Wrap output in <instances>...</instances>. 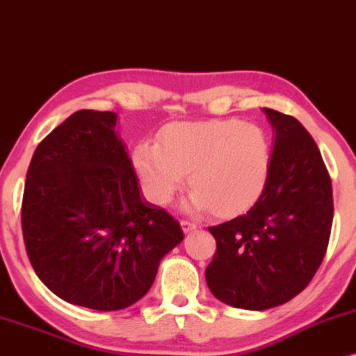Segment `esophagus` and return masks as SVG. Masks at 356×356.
<instances>
[{
	"label": "esophagus",
	"mask_w": 356,
	"mask_h": 356,
	"mask_svg": "<svg viewBox=\"0 0 356 356\" xmlns=\"http://www.w3.org/2000/svg\"><path fill=\"white\" fill-rule=\"evenodd\" d=\"M179 225H181V229H183V232H185V234H190V232H193V230H197V223H193V222H188V220H181L179 222Z\"/></svg>",
	"instance_id": "1"
}]
</instances>
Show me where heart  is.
Instances as JSON below:
<instances>
[{"label":"heart","instance_id":"b5f03b06","mask_svg":"<svg viewBox=\"0 0 356 356\" xmlns=\"http://www.w3.org/2000/svg\"><path fill=\"white\" fill-rule=\"evenodd\" d=\"M133 161L158 205L173 202L188 173L190 210L232 215L249 209L264 191L270 147L261 127L235 119L175 122L163 129L158 145L136 146Z\"/></svg>","mask_w":356,"mask_h":356}]
</instances>
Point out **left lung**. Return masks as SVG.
Here are the masks:
<instances>
[{"label":"left lung","instance_id":"left-lung-1","mask_svg":"<svg viewBox=\"0 0 356 356\" xmlns=\"http://www.w3.org/2000/svg\"><path fill=\"white\" fill-rule=\"evenodd\" d=\"M274 129L266 188L245 215L210 227L217 252L207 267L218 301L262 311L309 284L328 247L333 190L316 143L293 115L264 107Z\"/></svg>","mask_w":356,"mask_h":356}]
</instances>
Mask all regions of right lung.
<instances>
[{"mask_svg":"<svg viewBox=\"0 0 356 356\" xmlns=\"http://www.w3.org/2000/svg\"><path fill=\"white\" fill-rule=\"evenodd\" d=\"M118 114L77 111L40 143L26 173L22 229L35 273L72 305L118 311L153 286L183 241L179 223L139 191Z\"/></svg>","mask_w":356,"mask_h":356,"instance_id":"right-lung-1","label":"right lung"}]
</instances>
